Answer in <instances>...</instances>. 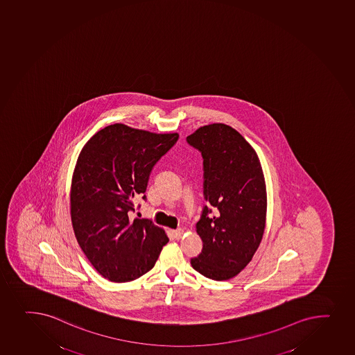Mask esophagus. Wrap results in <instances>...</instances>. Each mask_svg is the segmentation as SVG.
Here are the masks:
<instances>
[{
    "mask_svg": "<svg viewBox=\"0 0 355 355\" xmlns=\"http://www.w3.org/2000/svg\"><path fill=\"white\" fill-rule=\"evenodd\" d=\"M183 232H184V230L183 229H176V230H174L173 232V234H174V237H175L176 239H180L181 237H182Z\"/></svg>",
    "mask_w": 355,
    "mask_h": 355,
    "instance_id": "1",
    "label": "esophagus"
}]
</instances>
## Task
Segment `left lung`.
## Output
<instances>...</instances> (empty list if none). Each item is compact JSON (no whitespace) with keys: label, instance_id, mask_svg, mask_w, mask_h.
I'll use <instances>...</instances> for the list:
<instances>
[{"label":"left lung","instance_id":"left-lung-1","mask_svg":"<svg viewBox=\"0 0 355 355\" xmlns=\"http://www.w3.org/2000/svg\"><path fill=\"white\" fill-rule=\"evenodd\" d=\"M203 157L202 210L196 232L201 254L193 269L214 280L237 276L261 244L266 218V188L257 153L232 127L211 123L187 137Z\"/></svg>","mask_w":355,"mask_h":355}]
</instances>
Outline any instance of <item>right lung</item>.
Returning <instances> with one entry per match:
<instances>
[{
    "instance_id": "add662e5",
    "label": "right lung",
    "mask_w": 355,
    "mask_h": 355,
    "mask_svg": "<svg viewBox=\"0 0 355 355\" xmlns=\"http://www.w3.org/2000/svg\"><path fill=\"white\" fill-rule=\"evenodd\" d=\"M178 139V133L114 123L83 147L72 175V227L83 252L106 279L123 283L145 275L168 242L152 220L131 216L152 169Z\"/></svg>"
}]
</instances>
